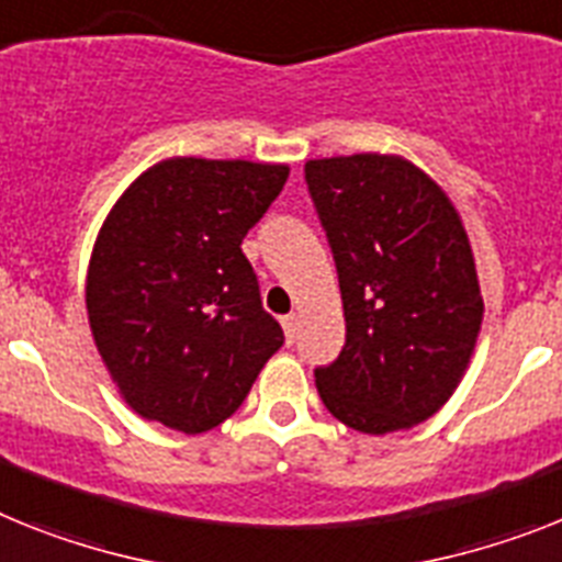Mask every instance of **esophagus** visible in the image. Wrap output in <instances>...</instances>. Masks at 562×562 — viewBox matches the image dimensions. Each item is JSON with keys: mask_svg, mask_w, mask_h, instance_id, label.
I'll return each instance as SVG.
<instances>
[{"mask_svg": "<svg viewBox=\"0 0 562 562\" xmlns=\"http://www.w3.org/2000/svg\"><path fill=\"white\" fill-rule=\"evenodd\" d=\"M282 328H285V339H289V346L296 339V331H300V317L296 314H289V317H282Z\"/></svg>", "mask_w": 562, "mask_h": 562, "instance_id": "obj_1", "label": "esophagus"}]
</instances>
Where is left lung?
<instances>
[{"label":"left lung","instance_id":"1","mask_svg":"<svg viewBox=\"0 0 562 562\" xmlns=\"http://www.w3.org/2000/svg\"><path fill=\"white\" fill-rule=\"evenodd\" d=\"M305 182L346 311V346L314 369L319 397L362 434L417 426L451 397L483 323L460 214L400 157L311 159Z\"/></svg>","mask_w":562,"mask_h":562}]
</instances>
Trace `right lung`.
I'll return each instance as SVG.
<instances>
[{
	"instance_id": "obj_1",
	"label": "right lung",
	"mask_w": 562,
	"mask_h": 562,
	"mask_svg": "<svg viewBox=\"0 0 562 562\" xmlns=\"http://www.w3.org/2000/svg\"><path fill=\"white\" fill-rule=\"evenodd\" d=\"M285 179V165L165 159L108 214L85 303L113 383L145 419L220 426L285 342L243 254Z\"/></svg>"
}]
</instances>
